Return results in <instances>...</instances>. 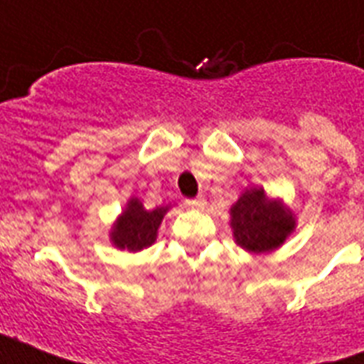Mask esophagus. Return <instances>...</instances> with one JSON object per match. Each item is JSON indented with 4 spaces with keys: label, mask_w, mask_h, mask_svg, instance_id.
<instances>
[{
    "label": "esophagus",
    "mask_w": 364,
    "mask_h": 364,
    "mask_svg": "<svg viewBox=\"0 0 364 364\" xmlns=\"http://www.w3.org/2000/svg\"><path fill=\"white\" fill-rule=\"evenodd\" d=\"M187 206H189V208H195V210H203L206 206V200L203 197H197L193 198V200H187Z\"/></svg>",
    "instance_id": "1"
}]
</instances>
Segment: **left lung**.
Returning <instances> with one entry per match:
<instances>
[{"label": "left lung", "instance_id": "obj_1", "mask_svg": "<svg viewBox=\"0 0 364 364\" xmlns=\"http://www.w3.org/2000/svg\"><path fill=\"white\" fill-rule=\"evenodd\" d=\"M230 226L242 250L261 255L279 250L296 230V214L263 187L245 189L230 208Z\"/></svg>", "mask_w": 364, "mask_h": 364}]
</instances>
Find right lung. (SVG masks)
<instances>
[{
    "label": "right lung",
    "instance_id": "1",
    "mask_svg": "<svg viewBox=\"0 0 364 364\" xmlns=\"http://www.w3.org/2000/svg\"><path fill=\"white\" fill-rule=\"evenodd\" d=\"M171 205L148 210V208H144L140 198L130 197L122 208V213L117 216V220L112 222L111 230H109L111 244L120 252L130 253L142 252L146 247H150L158 237L161 220Z\"/></svg>",
    "mask_w": 364,
    "mask_h": 364
}]
</instances>
